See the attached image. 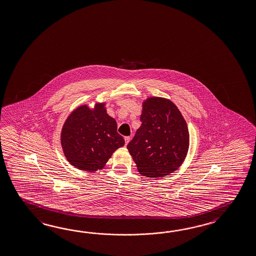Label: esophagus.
<instances>
[{"label":"esophagus","instance_id":"1","mask_svg":"<svg viewBox=\"0 0 256 256\" xmlns=\"http://www.w3.org/2000/svg\"><path fill=\"white\" fill-rule=\"evenodd\" d=\"M124 140H125V146L128 144V143L130 142V140H131V137L130 136H125L124 137Z\"/></svg>","mask_w":256,"mask_h":256}]
</instances>
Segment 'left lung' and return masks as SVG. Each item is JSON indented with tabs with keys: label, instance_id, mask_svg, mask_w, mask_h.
Masks as SVG:
<instances>
[{
	"label": "left lung",
	"instance_id": "left-lung-1",
	"mask_svg": "<svg viewBox=\"0 0 256 256\" xmlns=\"http://www.w3.org/2000/svg\"><path fill=\"white\" fill-rule=\"evenodd\" d=\"M142 124L127 149L143 176L160 178L177 170L189 148V132L180 112L163 98L143 103Z\"/></svg>",
	"mask_w": 256,
	"mask_h": 256
}]
</instances>
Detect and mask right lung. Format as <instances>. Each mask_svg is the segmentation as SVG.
<instances>
[{"instance_id":"1","label":"right lung","mask_w":256,"mask_h":256,"mask_svg":"<svg viewBox=\"0 0 256 256\" xmlns=\"http://www.w3.org/2000/svg\"><path fill=\"white\" fill-rule=\"evenodd\" d=\"M60 143L71 165L93 172L102 170L125 142L117 132L116 120L108 115L105 103H100L93 110L86 105L76 108L62 126Z\"/></svg>"}]
</instances>
